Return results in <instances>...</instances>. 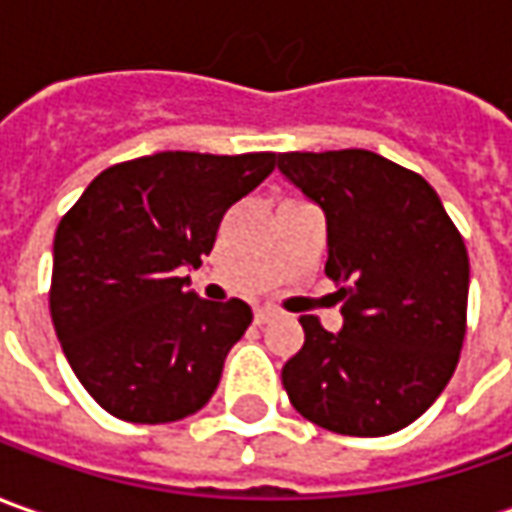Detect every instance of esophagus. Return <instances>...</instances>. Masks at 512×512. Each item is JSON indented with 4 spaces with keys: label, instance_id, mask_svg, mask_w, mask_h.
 Returning <instances> with one entry per match:
<instances>
[{
    "label": "esophagus",
    "instance_id": "1",
    "mask_svg": "<svg viewBox=\"0 0 512 512\" xmlns=\"http://www.w3.org/2000/svg\"><path fill=\"white\" fill-rule=\"evenodd\" d=\"M277 317V311L274 309H255V323L257 326H266L269 320H274Z\"/></svg>",
    "mask_w": 512,
    "mask_h": 512
}]
</instances>
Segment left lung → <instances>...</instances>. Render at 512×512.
Listing matches in <instances>:
<instances>
[{
	"label": "left lung",
	"mask_w": 512,
	"mask_h": 512,
	"mask_svg": "<svg viewBox=\"0 0 512 512\" xmlns=\"http://www.w3.org/2000/svg\"><path fill=\"white\" fill-rule=\"evenodd\" d=\"M277 167L326 212V274L343 331L300 317L283 365L297 414L343 436H388L431 408L467 331L470 260L433 186L368 150L283 152Z\"/></svg>",
	"instance_id": "1"
}]
</instances>
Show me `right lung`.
<instances>
[{
	"label": "right lung",
	"instance_id": "obj_1",
	"mask_svg": "<svg viewBox=\"0 0 512 512\" xmlns=\"http://www.w3.org/2000/svg\"><path fill=\"white\" fill-rule=\"evenodd\" d=\"M274 152H155L104 169L56 229L50 317L73 374L107 414L164 425L201 411L252 323L232 297L186 291L229 206Z\"/></svg>",
	"mask_w": 512,
	"mask_h": 512
}]
</instances>
